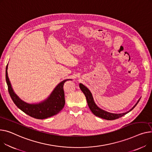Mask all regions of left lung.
Here are the masks:
<instances>
[{
	"label": "left lung",
	"mask_w": 152,
	"mask_h": 152,
	"mask_svg": "<svg viewBox=\"0 0 152 152\" xmlns=\"http://www.w3.org/2000/svg\"><path fill=\"white\" fill-rule=\"evenodd\" d=\"M79 87L80 88V90H82V92L84 93V94L85 95L86 97V99L87 102V104L88 106L90 109V110L92 111V113L96 116L100 117L103 119H106L107 120H115L117 118H118L121 117H122L124 115H125V114H126L127 113H128L131 110H133L134 107L137 105V104L138 103V102H139L140 99L137 101V102L136 103V104L131 108L129 111L124 113H122V114H113V113H110L107 112V111H105L102 109H100L99 107H98L97 106V105L95 104L92 93L90 92V91L83 84H79Z\"/></svg>",
	"instance_id": "left-lung-1"
}]
</instances>
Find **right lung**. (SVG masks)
<instances>
[{
  "instance_id": "add662e5",
  "label": "right lung",
  "mask_w": 152,
  "mask_h": 152,
  "mask_svg": "<svg viewBox=\"0 0 152 152\" xmlns=\"http://www.w3.org/2000/svg\"><path fill=\"white\" fill-rule=\"evenodd\" d=\"M7 69L8 64L6 66L5 76L9 94L16 106L24 113L35 118L45 119L57 114L63 109L65 103L63 87L66 80L71 79H65L60 83L43 102L37 104H29L23 102L14 92L8 76Z\"/></svg>"
}]
</instances>
